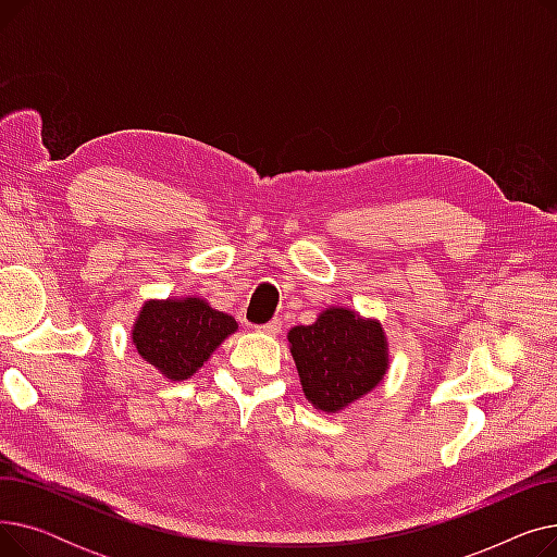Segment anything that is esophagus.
Masks as SVG:
<instances>
[{"mask_svg":"<svg viewBox=\"0 0 557 557\" xmlns=\"http://www.w3.org/2000/svg\"><path fill=\"white\" fill-rule=\"evenodd\" d=\"M280 327H282L280 318H273V320H269L267 325H259L257 330H259V332H263V334H271V336H275V334H280Z\"/></svg>","mask_w":557,"mask_h":557,"instance_id":"34e87169","label":"esophagus"}]
</instances>
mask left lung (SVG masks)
Segmentation results:
<instances>
[{"label":"left lung","instance_id":"obj_1","mask_svg":"<svg viewBox=\"0 0 557 557\" xmlns=\"http://www.w3.org/2000/svg\"><path fill=\"white\" fill-rule=\"evenodd\" d=\"M305 395L334 413L372 391L386 372V338L374 320L347 309H327L313 325L288 332Z\"/></svg>","mask_w":557,"mask_h":557}]
</instances>
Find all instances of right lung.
<instances>
[{
  "label": "right lung",
  "instance_id": "obj_1",
  "mask_svg": "<svg viewBox=\"0 0 557 557\" xmlns=\"http://www.w3.org/2000/svg\"><path fill=\"white\" fill-rule=\"evenodd\" d=\"M234 330L237 320L198 298L146 302L133 330V343L141 359L166 379L181 382L191 376Z\"/></svg>",
  "mask_w": 557,
  "mask_h": 557
}]
</instances>
